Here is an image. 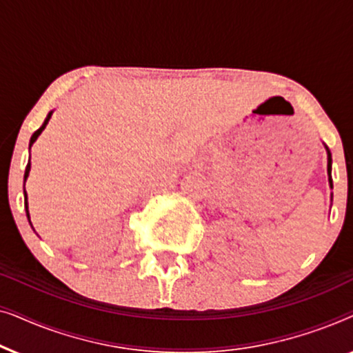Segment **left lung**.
<instances>
[{"mask_svg": "<svg viewBox=\"0 0 353 353\" xmlns=\"http://www.w3.org/2000/svg\"><path fill=\"white\" fill-rule=\"evenodd\" d=\"M326 151H327V180H330V186L332 188V178H331V152H330V149L326 148Z\"/></svg>", "mask_w": 353, "mask_h": 353, "instance_id": "left-lung-1", "label": "left lung"}]
</instances>
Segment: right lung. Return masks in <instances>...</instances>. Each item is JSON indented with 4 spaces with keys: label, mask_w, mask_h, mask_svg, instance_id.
I'll return each instance as SVG.
<instances>
[{
    "label": "right lung",
    "mask_w": 353,
    "mask_h": 353,
    "mask_svg": "<svg viewBox=\"0 0 353 353\" xmlns=\"http://www.w3.org/2000/svg\"><path fill=\"white\" fill-rule=\"evenodd\" d=\"M51 115H52V110L50 114L46 115V119H45V122H43V125L40 128L37 130L35 133L32 134V138H30V144H28V149H30L32 146H33V143L37 141V138L40 137L41 134V132L43 130L46 128V125H48V122H50V119H51ZM28 172H30V161H28V163H27V167H26V175H23V197H26V212H27V219H28V221H30V214H28V202H27V192H26V180H27V176H28ZM32 225V223H30Z\"/></svg>",
    "instance_id": "obj_1"
}]
</instances>
